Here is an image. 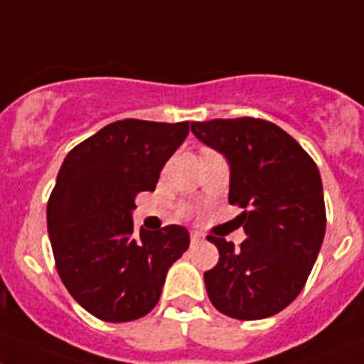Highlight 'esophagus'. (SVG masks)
I'll return each mask as SVG.
<instances>
[{
    "mask_svg": "<svg viewBox=\"0 0 364 364\" xmlns=\"http://www.w3.org/2000/svg\"><path fill=\"white\" fill-rule=\"evenodd\" d=\"M204 240V236L197 230H191V243H200Z\"/></svg>",
    "mask_w": 364,
    "mask_h": 364,
    "instance_id": "1",
    "label": "esophagus"
}]
</instances>
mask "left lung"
I'll return each mask as SVG.
<instances>
[{
    "instance_id": "8db88e82",
    "label": "left lung",
    "mask_w": 364,
    "mask_h": 364,
    "mask_svg": "<svg viewBox=\"0 0 364 364\" xmlns=\"http://www.w3.org/2000/svg\"><path fill=\"white\" fill-rule=\"evenodd\" d=\"M200 143L230 167L229 203L247 234L240 247L208 236L219 262L204 272L210 301L236 320H262L288 307L307 283L326 234L320 171L283 128L262 119L193 122Z\"/></svg>"
}]
</instances>
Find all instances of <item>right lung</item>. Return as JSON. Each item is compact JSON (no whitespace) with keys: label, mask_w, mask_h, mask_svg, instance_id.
I'll return each instance as SVG.
<instances>
[{"label":"right lung","mask_w":364,"mask_h":364,"mask_svg":"<svg viewBox=\"0 0 364 364\" xmlns=\"http://www.w3.org/2000/svg\"><path fill=\"white\" fill-rule=\"evenodd\" d=\"M189 122H111L70 150L50 200L48 234L70 296L104 322H132L160 301L167 272L189 247L180 225L134 234L135 195L154 191Z\"/></svg>","instance_id":"1"}]
</instances>
